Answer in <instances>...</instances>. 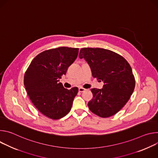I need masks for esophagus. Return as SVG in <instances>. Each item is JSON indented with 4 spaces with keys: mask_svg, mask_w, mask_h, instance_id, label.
<instances>
[{
    "mask_svg": "<svg viewBox=\"0 0 158 158\" xmlns=\"http://www.w3.org/2000/svg\"><path fill=\"white\" fill-rule=\"evenodd\" d=\"M84 91H85V89H84V88H83V87H79V92L82 93V92H84Z\"/></svg>",
    "mask_w": 158,
    "mask_h": 158,
    "instance_id": "obj_1",
    "label": "esophagus"
}]
</instances>
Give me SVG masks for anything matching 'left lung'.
Wrapping results in <instances>:
<instances>
[{
	"mask_svg": "<svg viewBox=\"0 0 158 158\" xmlns=\"http://www.w3.org/2000/svg\"><path fill=\"white\" fill-rule=\"evenodd\" d=\"M79 57L89 65L93 77L104 83L102 89H91L93 98L88 107L101 118L116 114L127 103L135 87L131 67L119 54L102 48H82Z\"/></svg>",
	"mask_w": 158,
	"mask_h": 158,
	"instance_id": "obj_1",
	"label": "left lung"
}]
</instances>
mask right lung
Here are the masks:
<instances>
[{"label": "right lung", "mask_w": 158, "mask_h": 158, "mask_svg": "<svg viewBox=\"0 0 158 158\" xmlns=\"http://www.w3.org/2000/svg\"><path fill=\"white\" fill-rule=\"evenodd\" d=\"M78 52V48L67 47L43 51L35 57L25 73L24 84L31 101L50 119H59L71 109L78 88L67 89L59 79L76 59Z\"/></svg>", "instance_id": "1"}]
</instances>
